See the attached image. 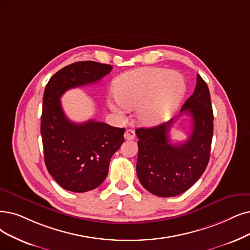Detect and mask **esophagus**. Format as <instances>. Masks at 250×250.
I'll return each mask as SVG.
<instances>
[{"label": "esophagus", "mask_w": 250, "mask_h": 250, "mask_svg": "<svg viewBox=\"0 0 250 250\" xmlns=\"http://www.w3.org/2000/svg\"><path fill=\"white\" fill-rule=\"evenodd\" d=\"M124 137L127 141H131V139L135 138V132L132 130V129H127L124 133Z\"/></svg>", "instance_id": "esophagus-1"}]
</instances>
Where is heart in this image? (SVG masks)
<instances>
[{
  "label": "heart",
  "mask_w": 250,
  "mask_h": 250,
  "mask_svg": "<svg viewBox=\"0 0 250 250\" xmlns=\"http://www.w3.org/2000/svg\"><path fill=\"white\" fill-rule=\"evenodd\" d=\"M115 96L124 108H135L139 122L155 126L170 118L186 92L184 77L162 67H142L119 76L114 84ZM113 112L121 108L115 102L108 103Z\"/></svg>",
  "instance_id": "b5f03b06"
}]
</instances>
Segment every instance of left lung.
I'll return each instance as SVG.
<instances>
[{
	"label": "left lung",
	"mask_w": 250,
	"mask_h": 250,
	"mask_svg": "<svg viewBox=\"0 0 250 250\" xmlns=\"http://www.w3.org/2000/svg\"><path fill=\"white\" fill-rule=\"evenodd\" d=\"M181 113L192 118L191 133L179 145L169 143V131L175 119L152 128H137L138 156L136 173L149 193L174 197L191 188L207 167L213 135V113L209 89L197 75L194 93Z\"/></svg>",
	"instance_id": "1"
}]
</instances>
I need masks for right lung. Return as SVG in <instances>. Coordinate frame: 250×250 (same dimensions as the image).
Wrapping results in <instances>:
<instances>
[{"mask_svg": "<svg viewBox=\"0 0 250 250\" xmlns=\"http://www.w3.org/2000/svg\"><path fill=\"white\" fill-rule=\"evenodd\" d=\"M113 66L79 62L64 66L46 85L41 117L45 164L54 181L67 191L84 193L102 185L112 156L124 143V128L89 120L74 123L66 118L61 97L68 89L93 84Z\"/></svg>", "mask_w": 250, "mask_h": 250, "instance_id": "right-lung-1", "label": "right lung"}]
</instances>
